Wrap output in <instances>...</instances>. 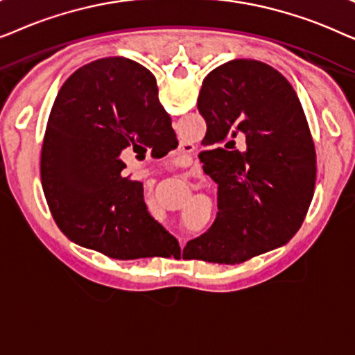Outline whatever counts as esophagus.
<instances>
[{
    "instance_id": "34e87169",
    "label": "esophagus",
    "mask_w": 355,
    "mask_h": 355,
    "mask_svg": "<svg viewBox=\"0 0 355 355\" xmlns=\"http://www.w3.org/2000/svg\"><path fill=\"white\" fill-rule=\"evenodd\" d=\"M179 152H182V153L192 152V145H189V144H182L181 147H179ZM179 241H181V239H179ZM181 244H182V241H181Z\"/></svg>"
}]
</instances>
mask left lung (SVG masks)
<instances>
[{
    "mask_svg": "<svg viewBox=\"0 0 355 355\" xmlns=\"http://www.w3.org/2000/svg\"><path fill=\"white\" fill-rule=\"evenodd\" d=\"M197 108L207 123L198 158L218 184V213L184 247L189 259L236 265L284 245L302 226L317 178L293 85L265 62L232 60L203 79Z\"/></svg>",
    "mask_w": 355,
    "mask_h": 355,
    "instance_id": "8db88e82",
    "label": "left lung"
}]
</instances>
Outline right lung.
Here are the masks:
<instances>
[{
    "label": "right lung",
    "mask_w": 355,
    "mask_h": 355,
    "mask_svg": "<svg viewBox=\"0 0 355 355\" xmlns=\"http://www.w3.org/2000/svg\"><path fill=\"white\" fill-rule=\"evenodd\" d=\"M176 142L147 67L114 56L77 69L53 103L40 159L43 192L62 234L116 260L179 249L150 216L144 184L124 176L121 159L129 150L168 153Z\"/></svg>",
    "instance_id": "1"
}]
</instances>
